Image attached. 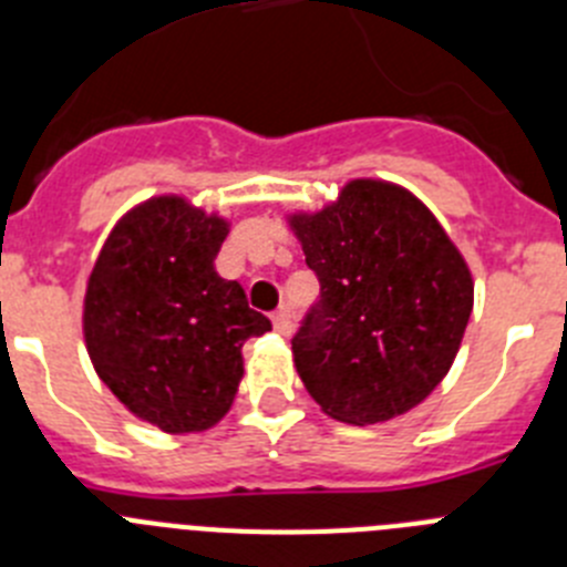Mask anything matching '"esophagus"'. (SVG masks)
<instances>
[{
	"label": "esophagus",
	"instance_id": "1",
	"mask_svg": "<svg viewBox=\"0 0 567 567\" xmlns=\"http://www.w3.org/2000/svg\"><path fill=\"white\" fill-rule=\"evenodd\" d=\"M272 327L275 332L284 334V338H289L292 334V315H289V309H278V312L272 315Z\"/></svg>",
	"mask_w": 567,
	"mask_h": 567
}]
</instances>
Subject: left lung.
Returning <instances> with one entry per match:
<instances>
[{
  "label": "left lung",
  "mask_w": 567,
  "mask_h": 567,
  "mask_svg": "<svg viewBox=\"0 0 567 567\" xmlns=\"http://www.w3.org/2000/svg\"><path fill=\"white\" fill-rule=\"evenodd\" d=\"M287 224L320 280L292 340L320 412L372 425L423 403L449 374L474 309V278L434 213L405 187L346 182Z\"/></svg>",
  "instance_id": "obj_1"
}]
</instances>
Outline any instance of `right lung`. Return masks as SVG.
<instances>
[{
  "label": "right lung",
  "instance_id": "1",
  "mask_svg": "<svg viewBox=\"0 0 567 567\" xmlns=\"http://www.w3.org/2000/svg\"><path fill=\"white\" fill-rule=\"evenodd\" d=\"M229 221L184 195H153L115 221L84 292V346L115 400L167 434L229 412L244 343L272 329L238 280L215 272Z\"/></svg>",
  "mask_w": 567,
  "mask_h": 567
}]
</instances>
